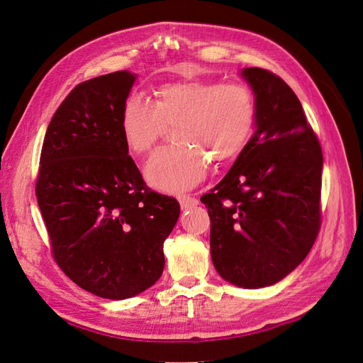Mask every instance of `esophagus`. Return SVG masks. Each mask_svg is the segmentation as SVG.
<instances>
[{
    "instance_id": "34e87169",
    "label": "esophagus",
    "mask_w": 363,
    "mask_h": 363,
    "mask_svg": "<svg viewBox=\"0 0 363 363\" xmlns=\"http://www.w3.org/2000/svg\"><path fill=\"white\" fill-rule=\"evenodd\" d=\"M178 201H179V203H181V208H182V210H189V208H193V207L198 206V199H196V198L185 196V194H184V196H179Z\"/></svg>"
}]
</instances>
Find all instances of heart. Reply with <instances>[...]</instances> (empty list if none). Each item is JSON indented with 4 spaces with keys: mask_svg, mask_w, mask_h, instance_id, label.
Here are the masks:
<instances>
[{
    "mask_svg": "<svg viewBox=\"0 0 363 363\" xmlns=\"http://www.w3.org/2000/svg\"><path fill=\"white\" fill-rule=\"evenodd\" d=\"M255 115V98L247 86L185 79L157 87L152 104L139 96L127 98L119 124L125 145L135 155L152 150L165 125H176L179 145L155 152L144 174L152 187L181 193L203 179L206 157L220 164L242 152Z\"/></svg>",
    "mask_w": 363,
    "mask_h": 363,
    "instance_id": "1",
    "label": "heart"
}]
</instances>
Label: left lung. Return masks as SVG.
<instances>
[{
	"mask_svg": "<svg viewBox=\"0 0 363 363\" xmlns=\"http://www.w3.org/2000/svg\"><path fill=\"white\" fill-rule=\"evenodd\" d=\"M255 93V133L230 172L203 194L216 272L240 288L282 281L320 227L322 148L301 101L274 73L240 70Z\"/></svg>",
	"mask_w": 363,
	"mask_h": 363,
	"instance_id": "obj_1",
	"label": "left lung"
}]
</instances>
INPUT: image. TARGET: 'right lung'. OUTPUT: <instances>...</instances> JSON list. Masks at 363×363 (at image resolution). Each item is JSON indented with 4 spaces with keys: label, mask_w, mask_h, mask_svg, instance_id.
<instances>
[{
    "label": "right lung",
    "mask_w": 363,
    "mask_h": 363,
    "mask_svg": "<svg viewBox=\"0 0 363 363\" xmlns=\"http://www.w3.org/2000/svg\"><path fill=\"white\" fill-rule=\"evenodd\" d=\"M136 81L121 70L81 82L44 136L36 198L55 261L104 299H128L164 272V240L179 202L147 187L121 132Z\"/></svg>",
    "instance_id": "obj_1"
}]
</instances>
